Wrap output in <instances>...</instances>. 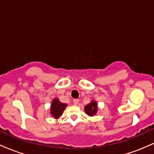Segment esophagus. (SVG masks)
<instances>
[{
    "label": "esophagus",
    "instance_id": "esophagus-1",
    "mask_svg": "<svg viewBox=\"0 0 154 154\" xmlns=\"http://www.w3.org/2000/svg\"><path fill=\"white\" fill-rule=\"evenodd\" d=\"M73 103L75 104V105H77V104L79 103V100L78 99H74L73 100Z\"/></svg>",
    "mask_w": 154,
    "mask_h": 154
}]
</instances>
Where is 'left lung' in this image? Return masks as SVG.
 I'll use <instances>...</instances> for the list:
<instances>
[{"mask_svg": "<svg viewBox=\"0 0 154 154\" xmlns=\"http://www.w3.org/2000/svg\"><path fill=\"white\" fill-rule=\"evenodd\" d=\"M98 108H97V103L95 101H92L91 103L88 104L87 106H85V111L86 114H88L89 116H93L95 114Z\"/></svg>", "mask_w": 154, "mask_h": 154, "instance_id": "1", "label": "left lung"}]
</instances>
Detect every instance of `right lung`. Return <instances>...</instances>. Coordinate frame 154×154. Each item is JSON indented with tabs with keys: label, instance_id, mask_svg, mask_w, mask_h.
<instances>
[{
	"label": "right lung",
	"instance_id": "obj_1",
	"mask_svg": "<svg viewBox=\"0 0 154 154\" xmlns=\"http://www.w3.org/2000/svg\"><path fill=\"white\" fill-rule=\"evenodd\" d=\"M66 107V104L61 103L59 100V99L55 98V99L53 100L52 104H51V115L54 116L56 119H57V118H59V116L62 114V112Z\"/></svg>",
	"mask_w": 154,
	"mask_h": 154
}]
</instances>
